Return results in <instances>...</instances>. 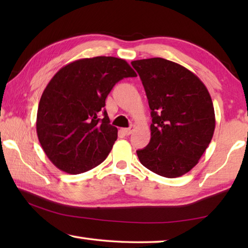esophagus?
I'll use <instances>...</instances> for the list:
<instances>
[{
    "label": "esophagus",
    "instance_id": "34e87169",
    "mask_svg": "<svg viewBox=\"0 0 248 248\" xmlns=\"http://www.w3.org/2000/svg\"><path fill=\"white\" fill-rule=\"evenodd\" d=\"M133 129H134V124H132L130 128H123V129H121V132L124 133V134H127V136H129V134L132 133Z\"/></svg>",
    "mask_w": 248,
    "mask_h": 248
}]
</instances>
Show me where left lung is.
<instances>
[{
	"mask_svg": "<svg viewBox=\"0 0 248 248\" xmlns=\"http://www.w3.org/2000/svg\"><path fill=\"white\" fill-rule=\"evenodd\" d=\"M151 109V140L137 154L153 173L176 178L198 164L213 137L216 116L207 87L185 66L163 58L132 61Z\"/></svg>",
	"mask_w": 248,
	"mask_h": 248,
	"instance_id": "8db88e82",
	"label": "left lung"
}]
</instances>
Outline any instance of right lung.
I'll use <instances>...</instances> for the list:
<instances>
[{
	"label": "right lung",
	"mask_w": 248,
	"mask_h": 248,
	"mask_svg": "<svg viewBox=\"0 0 248 248\" xmlns=\"http://www.w3.org/2000/svg\"><path fill=\"white\" fill-rule=\"evenodd\" d=\"M134 77L127 61L114 57L79 59L54 74L41 95L36 121L39 142L53 165L81 174L106 159L118 129L109 124L105 100L117 82Z\"/></svg>",
	"instance_id": "right-lung-1"
}]
</instances>
